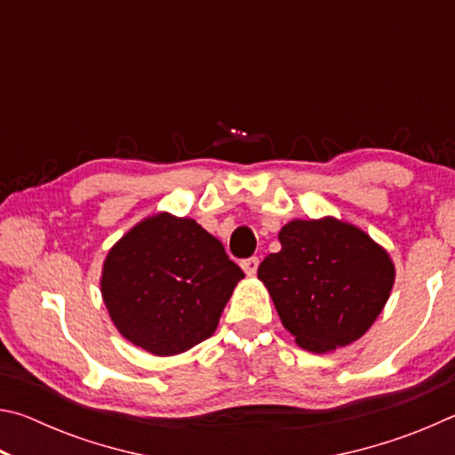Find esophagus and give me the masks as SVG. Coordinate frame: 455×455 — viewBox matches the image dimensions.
<instances>
[{"label": "esophagus", "instance_id": "obj_1", "mask_svg": "<svg viewBox=\"0 0 455 455\" xmlns=\"http://www.w3.org/2000/svg\"><path fill=\"white\" fill-rule=\"evenodd\" d=\"M241 267H243V271L246 275L252 276V275L257 273V268H259V257H249V259L241 260Z\"/></svg>", "mask_w": 455, "mask_h": 455}]
</instances>
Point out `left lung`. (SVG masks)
Returning a JSON list of instances; mask_svg holds the SVG:
<instances>
[{
	"label": "left lung",
	"instance_id": "1",
	"mask_svg": "<svg viewBox=\"0 0 455 455\" xmlns=\"http://www.w3.org/2000/svg\"><path fill=\"white\" fill-rule=\"evenodd\" d=\"M259 265L284 329L313 353L345 347L373 325L394 287L387 252L335 219L291 220Z\"/></svg>",
	"mask_w": 455,
	"mask_h": 455
}]
</instances>
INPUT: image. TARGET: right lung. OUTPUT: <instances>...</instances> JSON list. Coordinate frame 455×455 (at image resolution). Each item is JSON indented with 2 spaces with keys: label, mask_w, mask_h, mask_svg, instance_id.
<instances>
[{
  "label": "right lung",
  "mask_w": 455,
  "mask_h": 455,
  "mask_svg": "<svg viewBox=\"0 0 455 455\" xmlns=\"http://www.w3.org/2000/svg\"><path fill=\"white\" fill-rule=\"evenodd\" d=\"M244 273L192 219L156 214L108 252L102 297L114 325L154 355L209 339Z\"/></svg>",
  "instance_id": "add662e5"
}]
</instances>
